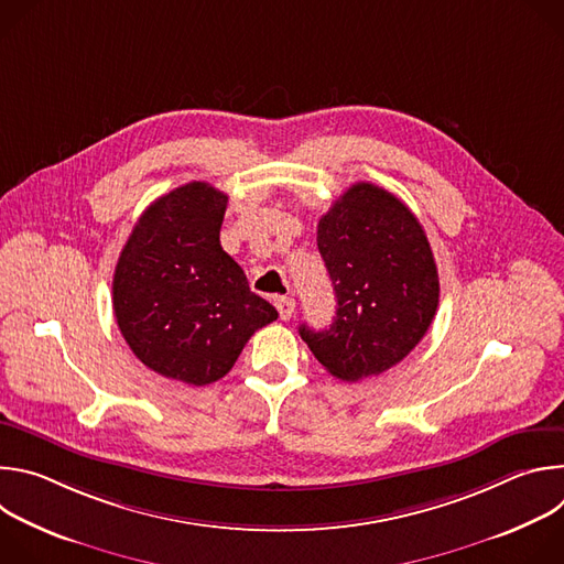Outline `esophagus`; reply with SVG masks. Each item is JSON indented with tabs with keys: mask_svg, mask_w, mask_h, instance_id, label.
<instances>
[{
	"mask_svg": "<svg viewBox=\"0 0 564 564\" xmlns=\"http://www.w3.org/2000/svg\"><path fill=\"white\" fill-rule=\"evenodd\" d=\"M276 310H279V316L283 321H288V318H292V314L296 310V301L292 296H281V299H276Z\"/></svg>",
	"mask_w": 564,
	"mask_h": 564,
	"instance_id": "esophagus-1",
	"label": "esophagus"
}]
</instances>
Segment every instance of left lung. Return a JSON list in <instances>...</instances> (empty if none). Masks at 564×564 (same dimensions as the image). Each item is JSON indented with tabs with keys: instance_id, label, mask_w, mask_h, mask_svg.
Here are the masks:
<instances>
[{
	"instance_id": "8db88e82",
	"label": "left lung",
	"mask_w": 564,
	"mask_h": 564,
	"mask_svg": "<svg viewBox=\"0 0 564 564\" xmlns=\"http://www.w3.org/2000/svg\"><path fill=\"white\" fill-rule=\"evenodd\" d=\"M316 246L337 314L328 330L301 326V339L344 381L381 375L422 341L437 312L440 276L426 231L394 194L357 183L321 216Z\"/></svg>"
}]
</instances>
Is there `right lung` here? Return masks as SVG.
Segmentation results:
<instances>
[{
    "instance_id": "add662e5",
    "label": "right lung",
    "mask_w": 564,
    "mask_h": 564,
    "mask_svg": "<svg viewBox=\"0 0 564 564\" xmlns=\"http://www.w3.org/2000/svg\"><path fill=\"white\" fill-rule=\"evenodd\" d=\"M227 194L194 181L138 218L113 274V312L133 355L189 386L225 377L279 316L220 248Z\"/></svg>"
}]
</instances>
